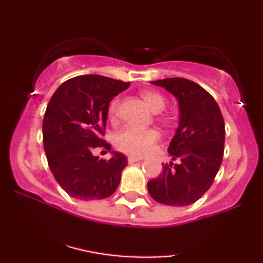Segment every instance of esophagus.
Returning <instances> with one entry per match:
<instances>
[{
    "label": "esophagus",
    "instance_id": "34e87169",
    "mask_svg": "<svg viewBox=\"0 0 263 263\" xmlns=\"http://www.w3.org/2000/svg\"><path fill=\"white\" fill-rule=\"evenodd\" d=\"M141 160H142V157H139V156H129L128 157V163L129 164L136 163V161H141Z\"/></svg>",
    "mask_w": 263,
    "mask_h": 263
}]
</instances>
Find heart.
<instances>
[{"label":"heart","instance_id":"obj_1","mask_svg":"<svg viewBox=\"0 0 263 263\" xmlns=\"http://www.w3.org/2000/svg\"><path fill=\"white\" fill-rule=\"evenodd\" d=\"M142 99L153 112H160L166 106V98L157 91L145 89L141 92ZM118 99H114L110 103L107 116L111 122H116L118 117ZM158 132L156 129H140L128 125L122 129L116 136V146L122 152L130 156H142L157 141Z\"/></svg>","mask_w":263,"mask_h":263}]
</instances>
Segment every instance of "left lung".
Instances as JSON below:
<instances>
[{
    "mask_svg": "<svg viewBox=\"0 0 263 263\" xmlns=\"http://www.w3.org/2000/svg\"><path fill=\"white\" fill-rule=\"evenodd\" d=\"M176 97L179 123L167 152L172 160L147 183L149 195L167 206H188L211 188L224 156L225 123L217 102L200 85L183 78L151 81Z\"/></svg>",
    "mask_w": 263,
    "mask_h": 263,
    "instance_id": "1",
    "label": "left lung"
}]
</instances>
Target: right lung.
<instances>
[{"label": "right lung", "mask_w": 263, "mask_h": 263, "mask_svg": "<svg viewBox=\"0 0 263 263\" xmlns=\"http://www.w3.org/2000/svg\"><path fill=\"white\" fill-rule=\"evenodd\" d=\"M130 82L80 75L63 82L46 106L43 120V145L50 170L57 183L71 197L102 200L116 192L127 158L111 152L109 160L92 151L111 146L102 139L109 104Z\"/></svg>", "instance_id": "1"}]
</instances>
